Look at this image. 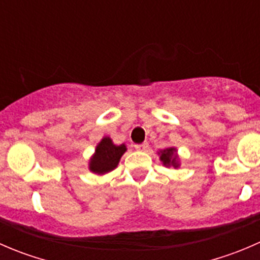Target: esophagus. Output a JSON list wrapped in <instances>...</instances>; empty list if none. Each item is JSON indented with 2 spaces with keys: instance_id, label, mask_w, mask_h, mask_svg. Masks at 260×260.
Here are the masks:
<instances>
[{
  "instance_id": "esophagus-1",
  "label": "esophagus",
  "mask_w": 260,
  "mask_h": 260,
  "mask_svg": "<svg viewBox=\"0 0 260 260\" xmlns=\"http://www.w3.org/2000/svg\"><path fill=\"white\" fill-rule=\"evenodd\" d=\"M135 148L137 149V151L143 152V151H146L147 148H148V143H147V142H143V143H141V145H136V146H135Z\"/></svg>"
}]
</instances>
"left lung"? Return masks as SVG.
Returning a JSON list of instances; mask_svg holds the SVG:
<instances>
[{
    "mask_svg": "<svg viewBox=\"0 0 260 260\" xmlns=\"http://www.w3.org/2000/svg\"><path fill=\"white\" fill-rule=\"evenodd\" d=\"M158 154H159V159H161L162 164H164L165 166L167 167L172 166L175 167V169H177V167L180 166L179 157H177L176 154V148H174V147H170V148L164 149V151H159Z\"/></svg>",
    "mask_w": 260,
    "mask_h": 260,
    "instance_id": "8db88e82",
    "label": "left lung"
}]
</instances>
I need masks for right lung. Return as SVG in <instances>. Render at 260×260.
Returning a JSON list of instances; mask_svg holds the SVG:
<instances>
[{
	"instance_id": "1",
	"label": "right lung",
	"mask_w": 260,
	"mask_h": 260,
	"mask_svg": "<svg viewBox=\"0 0 260 260\" xmlns=\"http://www.w3.org/2000/svg\"><path fill=\"white\" fill-rule=\"evenodd\" d=\"M125 151H127L125 145L117 146L109 137H103L89 161V170L98 175L113 171Z\"/></svg>"
}]
</instances>
